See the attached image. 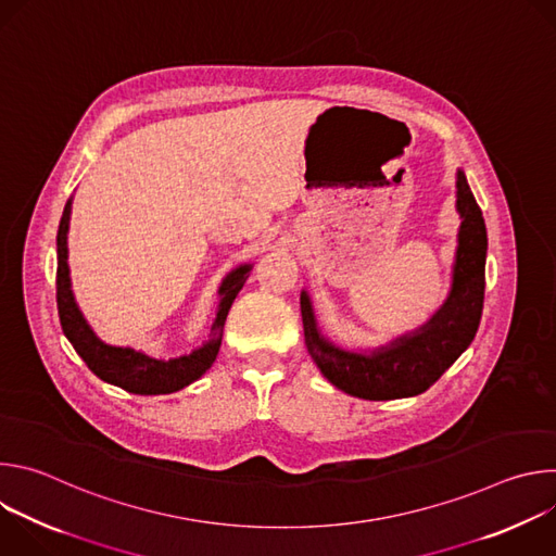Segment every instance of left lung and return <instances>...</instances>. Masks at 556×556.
I'll use <instances>...</instances> for the list:
<instances>
[{"mask_svg":"<svg viewBox=\"0 0 556 556\" xmlns=\"http://www.w3.org/2000/svg\"><path fill=\"white\" fill-rule=\"evenodd\" d=\"M457 211L462 215L453 290L433 319L418 332L395 339L371 354L339 350L314 324L312 305L301 292L305 348L324 376L341 391L365 401L407 399L427 391L478 334L486 288V224L462 172H457Z\"/></svg>","mask_w":556,"mask_h":556,"instance_id":"8db88e82","label":"left lung"}]
</instances>
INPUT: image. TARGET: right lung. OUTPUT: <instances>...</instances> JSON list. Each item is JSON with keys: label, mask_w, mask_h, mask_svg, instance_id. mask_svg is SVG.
Masks as SVG:
<instances>
[{"label": "right lung", "mask_w": 556, "mask_h": 556, "mask_svg": "<svg viewBox=\"0 0 556 556\" xmlns=\"http://www.w3.org/2000/svg\"><path fill=\"white\" fill-rule=\"evenodd\" d=\"M67 222H70V202L63 208L59 232H56V307L63 334L76 350V354L86 361V365L105 382L116 384L129 393L140 395H157V393H174L193 380H198L215 361L222 337L226 314L249 279L251 266H240L232 270L222 288H219V309L217 319L211 328L208 341L189 356L172 358V361H155L129 348H112L97 339V334L86 324L84 314L78 312L72 290H70V270H67Z\"/></svg>", "instance_id": "obj_1"}]
</instances>
